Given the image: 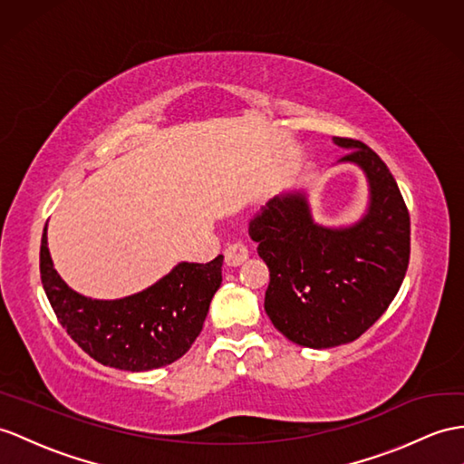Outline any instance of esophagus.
<instances>
[{
  "instance_id": "1",
  "label": "esophagus",
  "mask_w": 464,
  "mask_h": 464,
  "mask_svg": "<svg viewBox=\"0 0 464 464\" xmlns=\"http://www.w3.org/2000/svg\"><path fill=\"white\" fill-rule=\"evenodd\" d=\"M247 256H250V252H247V247L242 242H234V244L226 246L224 262H226V266L236 267V266H242L246 259H247Z\"/></svg>"
}]
</instances>
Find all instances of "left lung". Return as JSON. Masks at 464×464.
I'll list each match as a JSON object with an SVG mask.
<instances>
[{"mask_svg":"<svg viewBox=\"0 0 464 464\" xmlns=\"http://www.w3.org/2000/svg\"><path fill=\"white\" fill-rule=\"evenodd\" d=\"M370 180L366 217L323 228L301 195L271 198L247 226L269 267L266 313L291 343L331 348L362 336L400 291L410 264V210L390 169L358 140L334 138Z\"/></svg>","mask_w":464,"mask_h":464,"instance_id":"left-lung-1","label":"left lung"}]
</instances>
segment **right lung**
I'll use <instances>...</instances> for the list:
<instances>
[{"instance_id":"1","label":"right lung","mask_w":464,"mask_h":464,"mask_svg":"<svg viewBox=\"0 0 464 464\" xmlns=\"http://www.w3.org/2000/svg\"><path fill=\"white\" fill-rule=\"evenodd\" d=\"M222 256L208 264H179L155 285L118 301L78 295L56 274L43 230L39 269L56 319L96 362L143 372L188 353L222 284Z\"/></svg>"}]
</instances>
